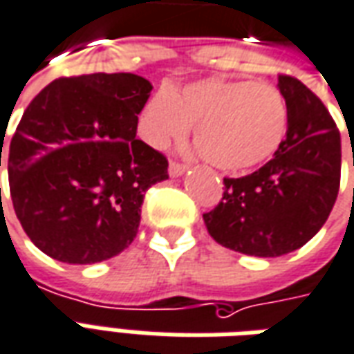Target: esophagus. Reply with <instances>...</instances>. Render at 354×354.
<instances>
[{
    "mask_svg": "<svg viewBox=\"0 0 354 354\" xmlns=\"http://www.w3.org/2000/svg\"><path fill=\"white\" fill-rule=\"evenodd\" d=\"M185 170H187V167H185V165H180V162H174V160H172L169 167V174L172 178H178V176H182Z\"/></svg>",
    "mask_w": 354,
    "mask_h": 354,
    "instance_id": "34e87169",
    "label": "esophagus"
}]
</instances>
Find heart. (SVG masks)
I'll use <instances>...</instances> for the list:
<instances>
[{"label": "heart", "mask_w": 354, "mask_h": 354, "mask_svg": "<svg viewBox=\"0 0 354 354\" xmlns=\"http://www.w3.org/2000/svg\"><path fill=\"white\" fill-rule=\"evenodd\" d=\"M195 124V142L212 167L245 172L270 160L288 136V101L276 86L237 78H203L159 90L143 107L140 132L162 149Z\"/></svg>", "instance_id": "1"}]
</instances>
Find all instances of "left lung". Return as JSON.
<instances>
[{"mask_svg": "<svg viewBox=\"0 0 354 354\" xmlns=\"http://www.w3.org/2000/svg\"><path fill=\"white\" fill-rule=\"evenodd\" d=\"M288 101V136L264 167L243 178H224L222 201L205 212L211 237L253 257H281L322 228L337 199L341 136L332 115L305 84L280 74Z\"/></svg>", "mask_w": 354, "mask_h": 354, "instance_id": "obj_1", "label": "left lung"}]
</instances>
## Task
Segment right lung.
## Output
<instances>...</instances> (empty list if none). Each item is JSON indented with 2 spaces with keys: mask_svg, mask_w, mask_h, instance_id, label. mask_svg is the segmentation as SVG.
<instances>
[{
  "mask_svg": "<svg viewBox=\"0 0 354 354\" xmlns=\"http://www.w3.org/2000/svg\"><path fill=\"white\" fill-rule=\"evenodd\" d=\"M151 90L132 73L57 78L24 111L9 189L26 236L51 259L101 263L134 241L143 195L169 178L167 157L136 138Z\"/></svg>",
  "mask_w": 354,
  "mask_h": 354,
  "instance_id": "right-lung-1",
  "label": "right lung"
}]
</instances>
